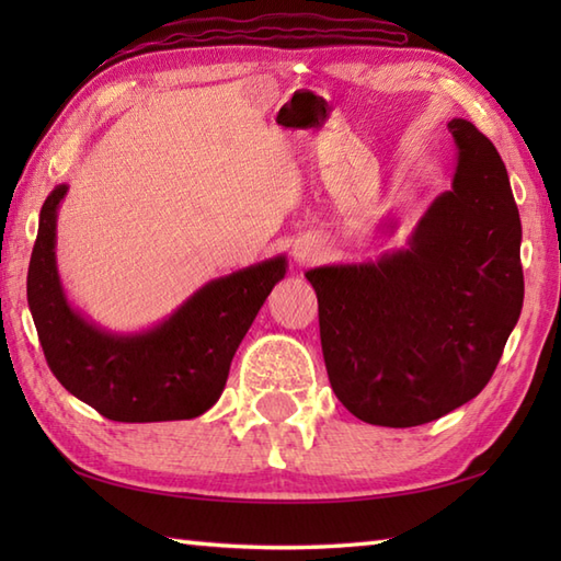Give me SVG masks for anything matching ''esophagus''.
Returning <instances> with one entry per match:
<instances>
[{
    "instance_id": "esophagus-1",
    "label": "esophagus",
    "mask_w": 561,
    "mask_h": 561,
    "mask_svg": "<svg viewBox=\"0 0 561 561\" xmlns=\"http://www.w3.org/2000/svg\"><path fill=\"white\" fill-rule=\"evenodd\" d=\"M318 257V248L313 243H296L294 248V260L299 262V265H311Z\"/></svg>"
}]
</instances>
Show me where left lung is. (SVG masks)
Wrapping results in <instances>:
<instances>
[{"instance_id":"1","label":"left lung","mask_w":561,"mask_h":561,"mask_svg":"<svg viewBox=\"0 0 561 561\" xmlns=\"http://www.w3.org/2000/svg\"><path fill=\"white\" fill-rule=\"evenodd\" d=\"M453 183L400 250L306 272L330 386L362 422L420 426L480 396L523 308L520 217L506 165L468 121L448 123Z\"/></svg>"}]
</instances>
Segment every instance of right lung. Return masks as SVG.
<instances>
[{"label": "right lung", "instance_id": "right-lung-1", "mask_svg": "<svg viewBox=\"0 0 561 561\" xmlns=\"http://www.w3.org/2000/svg\"><path fill=\"white\" fill-rule=\"evenodd\" d=\"M57 185L41 209L28 265V308L47 366L71 396L113 422L193 420L219 400L231 359L287 257L207 282L147 332L115 335L69 306L55 262Z\"/></svg>", "mask_w": 561, "mask_h": 561}]
</instances>
